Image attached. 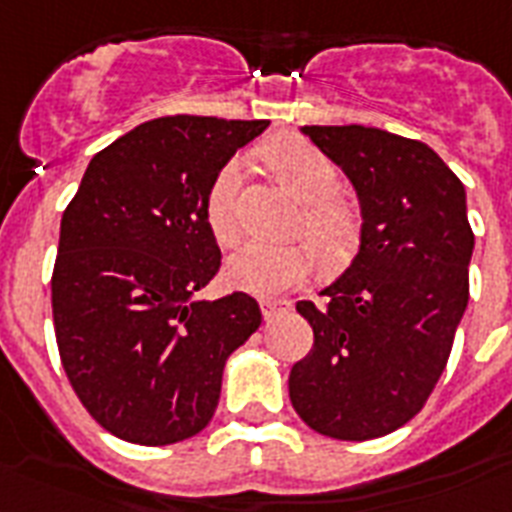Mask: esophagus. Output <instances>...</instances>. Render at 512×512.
<instances>
[{"label": "esophagus", "instance_id": "esophagus-1", "mask_svg": "<svg viewBox=\"0 0 512 512\" xmlns=\"http://www.w3.org/2000/svg\"><path fill=\"white\" fill-rule=\"evenodd\" d=\"M260 311H263L265 319H271L276 313L292 311V300H271V297H263L260 300Z\"/></svg>", "mask_w": 512, "mask_h": 512}]
</instances>
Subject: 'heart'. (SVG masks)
<instances>
[{
  "label": "heart",
  "mask_w": 512,
  "mask_h": 512,
  "mask_svg": "<svg viewBox=\"0 0 512 512\" xmlns=\"http://www.w3.org/2000/svg\"><path fill=\"white\" fill-rule=\"evenodd\" d=\"M273 170L305 201L300 217V233L317 244L329 265L342 263L358 244L356 207L340 196L342 172L321 148L308 140H281L268 148ZM241 183L244 164L231 159L220 167L207 191V223L220 244H233L241 231ZM313 243V244H314ZM312 244V245H313ZM310 241L297 244H265L244 241L233 249L225 276L233 287L255 295H276L303 284L319 271V253Z\"/></svg>",
  "instance_id": "1"
}]
</instances>
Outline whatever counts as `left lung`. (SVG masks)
<instances>
[{
    "label": "left lung",
    "instance_id": "obj_1",
    "mask_svg": "<svg viewBox=\"0 0 512 512\" xmlns=\"http://www.w3.org/2000/svg\"><path fill=\"white\" fill-rule=\"evenodd\" d=\"M303 132L350 177L364 225L327 303H297L313 348L292 366L289 398L321 436H388L425 406L468 308L465 185L420 140L358 124Z\"/></svg>",
    "mask_w": 512,
    "mask_h": 512
}]
</instances>
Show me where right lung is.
Returning a JSON list of instances; mask_svg holds the SVG:
<instances>
[{
  "instance_id": "add662e5",
  "label": "right lung",
  "mask_w": 512,
  "mask_h": 512,
  "mask_svg": "<svg viewBox=\"0 0 512 512\" xmlns=\"http://www.w3.org/2000/svg\"><path fill=\"white\" fill-rule=\"evenodd\" d=\"M265 119L162 116L92 156L60 220V364L100 428L164 446L207 428L225 358L260 327L247 292L193 300L220 271L207 191Z\"/></svg>"
}]
</instances>
